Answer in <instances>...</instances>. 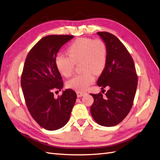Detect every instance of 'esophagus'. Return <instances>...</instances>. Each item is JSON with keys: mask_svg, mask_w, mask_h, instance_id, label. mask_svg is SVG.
Listing matches in <instances>:
<instances>
[{"mask_svg": "<svg viewBox=\"0 0 160 160\" xmlns=\"http://www.w3.org/2000/svg\"><path fill=\"white\" fill-rule=\"evenodd\" d=\"M77 93V96L78 97H82L84 95H85L86 94H87V92H84V91H77L76 92Z\"/></svg>", "mask_w": 160, "mask_h": 160, "instance_id": "1", "label": "esophagus"}]
</instances>
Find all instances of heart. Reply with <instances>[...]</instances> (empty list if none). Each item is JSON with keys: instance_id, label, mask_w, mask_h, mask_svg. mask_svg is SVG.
<instances>
[{"instance_id": "obj_1", "label": "heart", "mask_w": 160, "mask_h": 160, "mask_svg": "<svg viewBox=\"0 0 160 160\" xmlns=\"http://www.w3.org/2000/svg\"><path fill=\"white\" fill-rule=\"evenodd\" d=\"M68 55L59 52L55 63L58 71L65 77L72 76L76 63H80L82 72L73 76L67 82L68 87L83 91L95 80V74L102 73L108 62V50L105 42L101 38L81 37L73 40L68 47Z\"/></svg>"}]
</instances>
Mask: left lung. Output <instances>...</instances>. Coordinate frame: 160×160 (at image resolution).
<instances>
[{"instance_id": "8db88e82", "label": "left lung", "mask_w": 160, "mask_h": 160, "mask_svg": "<svg viewBox=\"0 0 160 160\" xmlns=\"http://www.w3.org/2000/svg\"><path fill=\"white\" fill-rule=\"evenodd\" d=\"M97 34L108 47V62L97 85L109 90L103 97L101 92L91 94L94 103L91 113L95 121L103 126H113L120 123L132 107L136 93L138 76L133 59L116 36L107 32Z\"/></svg>"}]
</instances>
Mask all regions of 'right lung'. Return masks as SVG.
<instances>
[{"label": "right lung", "instance_id": "1", "mask_svg": "<svg viewBox=\"0 0 160 160\" xmlns=\"http://www.w3.org/2000/svg\"><path fill=\"white\" fill-rule=\"evenodd\" d=\"M73 37L45 36L32 48L23 65L21 86L28 109L34 120L48 130L59 129L67 124L76 100V93L72 89L54 97V92L63 87L55 57L60 48Z\"/></svg>", "mask_w": 160, "mask_h": 160}]
</instances>
